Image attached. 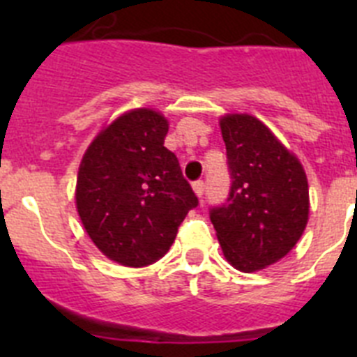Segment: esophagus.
I'll return each mask as SVG.
<instances>
[{
    "label": "esophagus",
    "instance_id": "esophagus-1",
    "mask_svg": "<svg viewBox=\"0 0 357 357\" xmlns=\"http://www.w3.org/2000/svg\"><path fill=\"white\" fill-rule=\"evenodd\" d=\"M204 189H206V185H204V182H202V181L195 182V184H193V191H195V195H197L198 198H202V195H204Z\"/></svg>",
    "mask_w": 357,
    "mask_h": 357
}]
</instances>
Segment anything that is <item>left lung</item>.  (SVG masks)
Instances as JSON below:
<instances>
[{
	"label": "left lung",
	"instance_id": "1",
	"mask_svg": "<svg viewBox=\"0 0 357 357\" xmlns=\"http://www.w3.org/2000/svg\"><path fill=\"white\" fill-rule=\"evenodd\" d=\"M230 195L211 209L223 255L236 270L259 272L293 250L309 220V184L298 157L250 114L220 118Z\"/></svg>",
	"mask_w": 357,
	"mask_h": 357
}]
</instances>
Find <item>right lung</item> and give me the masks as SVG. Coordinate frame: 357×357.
I'll return each mask as SVG.
<instances>
[{
	"label": "right lung",
	"mask_w": 357,
	"mask_h": 357,
	"mask_svg": "<svg viewBox=\"0 0 357 357\" xmlns=\"http://www.w3.org/2000/svg\"><path fill=\"white\" fill-rule=\"evenodd\" d=\"M168 128L159 110H127L82 157L75 189L80 222L98 250L123 266L160 259L198 206L175 153L164 146Z\"/></svg>",
	"instance_id": "obj_1"
}]
</instances>
